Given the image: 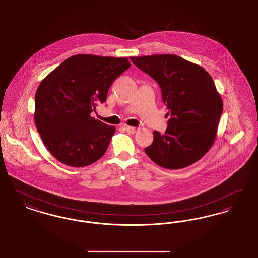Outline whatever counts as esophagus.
I'll list each match as a JSON object with an SVG mask.
<instances>
[{"mask_svg": "<svg viewBox=\"0 0 258 258\" xmlns=\"http://www.w3.org/2000/svg\"><path fill=\"white\" fill-rule=\"evenodd\" d=\"M124 130H125V132H126L127 134H131V135H134L135 132H136V128H135V127H134V126H128V125L124 126Z\"/></svg>", "mask_w": 258, "mask_h": 258, "instance_id": "obj_1", "label": "esophagus"}]
</instances>
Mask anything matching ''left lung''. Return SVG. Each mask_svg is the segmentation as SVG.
I'll return each mask as SVG.
<instances>
[{"label": "left lung", "instance_id": "8db88e82", "mask_svg": "<svg viewBox=\"0 0 258 258\" xmlns=\"http://www.w3.org/2000/svg\"><path fill=\"white\" fill-rule=\"evenodd\" d=\"M130 59L160 85L170 115L165 134L154 132L146 155L167 169H181L197 162L215 141L223 108L213 78L202 67L177 55Z\"/></svg>", "mask_w": 258, "mask_h": 258}]
</instances>
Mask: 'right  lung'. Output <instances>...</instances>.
Listing matches in <instances>:
<instances>
[{
	"mask_svg": "<svg viewBox=\"0 0 258 258\" xmlns=\"http://www.w3.org/2000/svg\"><path fill=\"white\" fill-rule=\"evenodd\" d=\"M131 67L126 58L74 55L39 84L35 123L47 150L61 163L83 167L106 152L116 128L91 116L114 80Z\"/></svg>",
	"mask_w": 258,
	"mask_h": 258,
	"instance_id": "add662e5",
	"label": "right lung"
}]
</instances>
